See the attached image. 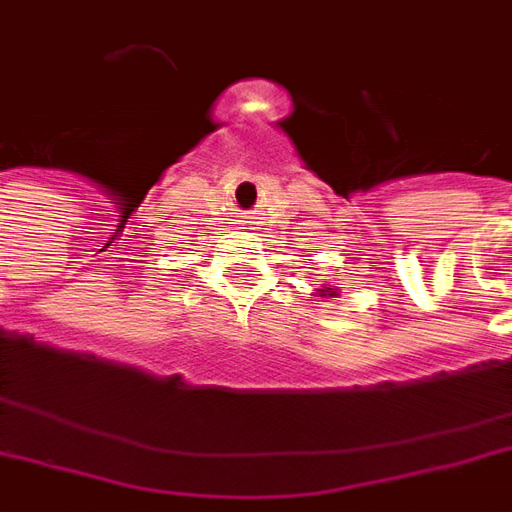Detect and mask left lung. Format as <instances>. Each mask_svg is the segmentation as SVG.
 I'll use <instances>...</instances> for the list:
<instances>
[{"instance_id": "left-lung-1", "label": "left lung", "mask_w": 512, "mask_h": 512, "mask_svg": "<svg viewBox=\"0 0 512 512\" xmlns=\"http://www.w3.org/2000/svg\"><path fill=\"white\" fill-rule=\"evenodd\" d=\"M319 292V297H335V289H330V286H324V289H316Z\"/></svg>"}]
</instances>
